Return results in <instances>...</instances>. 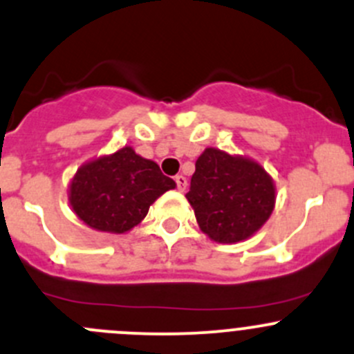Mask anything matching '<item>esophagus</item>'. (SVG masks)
I'll return each mask as SVG.
<instances>
[{
    "mask_svg": "<svg viewBox=\"0 0 354 354\" xmlns=\"http://www.w3.org/2000/svg\"><path fill=\"white\" fill-rule=\"evenodd\" d=\"M174 181H176V188L180 192H185V188H187V178L181 176V174H178L176 178H174Z\"/></svg>",
    "mask_w": 354,
    "mask_h": 354,
    "instance_id": "esophagus-1",
    "label": "esophagus"
}]
</instances>
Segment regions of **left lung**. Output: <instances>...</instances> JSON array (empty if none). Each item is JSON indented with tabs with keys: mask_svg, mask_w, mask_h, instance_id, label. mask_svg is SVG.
Returning <instances> with one entry per match:
<instances>
[{
	"mask_svg": "<svg viewBox=\"0 0 354 354\" xmlns=\"http://www.w3.org/2000/svg\"><path fill=\"white\" fill-rule=\"evenodd\" d=\"M187 198L209 239L235 243L268 221L275 207V185L252 159L209 147L195 162Z\"/></svg>",
	"mask_w": 354,
	"mask_h": 354,
	"instance_id": "obj_1",
	"label": "left lung"
}]
</instances>
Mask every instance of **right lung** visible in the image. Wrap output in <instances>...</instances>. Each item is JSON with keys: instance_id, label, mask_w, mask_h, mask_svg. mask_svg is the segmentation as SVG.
<instances>
[{"instance_id": "add662e5", "label": "right lung", "mask_w": 354, "mask_h": 354, "mask_svg": "<svg viewBox=\"0 0 354 354\" xmlns=\"http://www.w3.org/2000/svg\"><path fill=\"white\" fill-rule=\"evenodd\" d=\"M176 187L153 160L131 147L82 164L68 187L72 211L98 232L126 233L145 218L149 207Z\"/></svg>"}]
</instances>
